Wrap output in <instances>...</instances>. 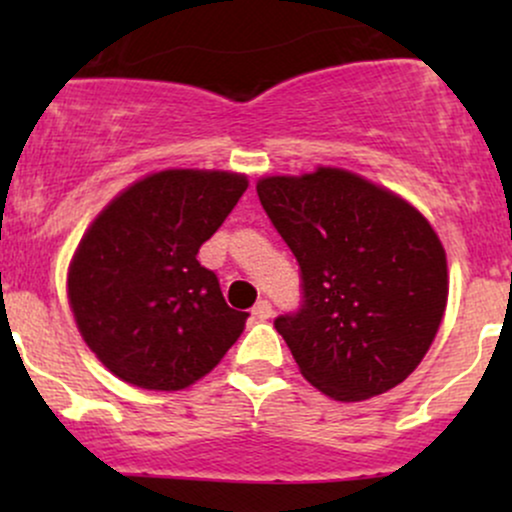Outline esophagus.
I'll return each mask as SVG.
<instances>
[{"label":"esophagus","instance_id":"esophagus-1","mask_svg":"<svg viewBox=\"0 0 512 512\" xmlns=\"http://www.w3.org/2000/svg\"><path fill=\"white\" fill-rule=\"evenodd\" d=\"M252 317H255V320H260V322H264V320H269V317H272V303L269 301H257L255 303V308H252Z\"/></svg>","mask_w":512,"mask_h":512}]
</instances>
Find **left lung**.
I'll return each instance as SVG.
<instances>
[{"label":"left lung","mask_w":512,"mask_h":512,"mask_svg":"<svg viewBox=\"0 0 512 512\" xmlns=\"http://www.w3.org/2000/svg\"><path fill=\"white\" fill-rule=\"evenodd\" d=\"M257 195L301 267L303 305L274 327L303 378L337 402L404 383L448 305V260L426 216L342 168L267 175Z\"/></svg>","instance_id":"1"}]
</instances>
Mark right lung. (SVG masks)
Wrapping results in <instances>:
<instances>
[{"instance_id": "obj_1", "label": "right lung", "mask_w": 512, "mask_h": 512, "mask_svg": "<svg viewBox=\"0 0 512 512\" xmlns=\"http://www.w3.org/2000/svg\"><path fill=\"white\" fill-rule=\"evenodd\" d=\"M248 178L170 168L120 192L93 219L67 274L81 337L110 373L142 390H185L219 366L248 313L228 308L197 262Z\"/></svg>"}]
</instances>
